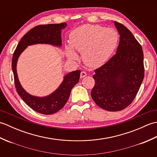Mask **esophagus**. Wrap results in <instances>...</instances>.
<instances>
[{"label":"esophagus","instance_id":"obj_1","mask_svg":"<svg viewBox=\"0 0 157 157\" xmlns=\"http://www.w3.org/2000/svg\"><path fill=\"white\" fill-rule=\"evenodd\" d=\"M86 75H87V73H86V71H82L80 73V78H84Z\"/></svg>","mask_w":157,"mask_h":157}]
</instances>
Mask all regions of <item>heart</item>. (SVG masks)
Masks as SVG:
<instances>
[{"label": "heart", "mask_w": 157, "mask_h": 157, "mask_svg": "<svg viewBox=\"0 0 157 157\" xmlns=\"http://www.w3.org/2000/svg\"><path fill=\"white\" fill-rule=\"evenodd\" d=\"M118 34L114 29L101 25H84L70 34V44L66 45L68 58L77 60L75 50L82 54L84 63L90 67H97L107 61L117 47Z\"/></svg>", "instance_id": "heart-1"}]
</instances>
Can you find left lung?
Listing matches in <instances>:
<instances>
[{"instance_id":"obj_1","label":"left lung","mask_w":157,"mask_h":157,"mask_svg":"<svg viewBox=\"0 0 157 157\" xmlns=\"http://www.w3.org/2000/svg\"><path fill=\"white\" fill-rule=\"evenodd\" d=\"M120 35L116 54L94 70L93 101L109 111L124 109L134 101L144 76L141 45L125 26L114 22Z\"/></svg>"}]
</instances>
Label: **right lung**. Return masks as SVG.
Instances as JSON below:
<instances>
[{
    "instance_id": "add662e5",
    "label": "right lung",
    "mask_w": 157,
    "mask_h": 157,
    "mask_svg": "<svg viewBox=\"0 0 157 157\" xmlns=\"http://www.w3.org/2000/svg\"><path fill=\"white\" fill-rule=\"evenodd\" d=\"M66 26V23L36 26L23 36L13 55L12 70L16 90L29 107L42 114H53L65 106L71 94V89L79 82L81 71L77 70L67 73L64 76L63 82L55 92L44 97H38L29 94L22 88L17 73V63L19 55L28 46L47 44L59 47L61 46V30L65 28Z\"/></svg>"
}]
</instances>
